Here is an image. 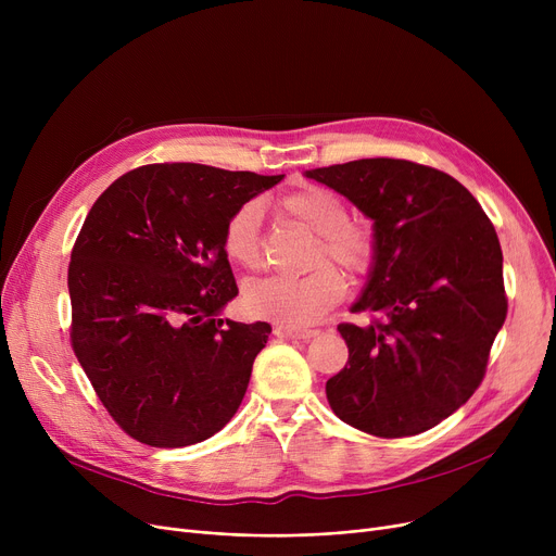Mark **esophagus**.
Returning a JSON list of instances; mask_svg holds the SVG:
<instances>
[{"instance_id": "esophagus-1", "label": "esophagus", "mask_w": 556, "mask_h": 556, "mask_svg": "<svg viewBox=\"0 0 556 556\" xmlns=\"http://www.w3.org/2000/svg\"><path fill=\"white\" fill-rule=\"evenodd\" d=\"M275 336L281 338V340H311V338L317 336V331H313V329L300 331V329H288V327H275Z\"/></svg>"}]
</instances>
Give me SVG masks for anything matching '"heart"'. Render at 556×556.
<instances>
[{"instance_id": "heart-1", "label": "heart", "mask_w": 556, "mask_h": 556, "mask_svg": "<svg viewBox=\"0 0 556 556\" xmlns=\"http://www.w3.org/2000/svg\"><path fill=\"white\" fill-rule=\"evenodd\" d=\"M281 210L308 227L315 237L311 266L304 277H266L245 288V308L258 319L279 327L302 329L319 323L346 293L342 275L325 261H333L352 277L365 279L378 261L376 229L361 218H349V204L336 191L325 187H302L281 198ZM220 245L225 256L245 270H256L263 263L261 204L243 202L233 210L225 225Z\"/></svg>"}]
</instances>
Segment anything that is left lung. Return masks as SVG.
<instances>
[{
	"instance_id": "left-lung-1",
	"label": "left lung",
	"mask_w": 556,
	"mask_h": 556,
	"mask_svg": "<svg viewBox=\"0 0 556 556\" xmlns=\"http://www.w3.org/2000/svg\"><path fill=\"white\" fill-rule=\"evenodd\" d=\"M374 220L378 261L338 325L349 361L327 381L331 410L367 434H419L480 388L507 317L503 250L480 202L448 173L407 160L306 170Z\"/></svg>"
}]
</instances>
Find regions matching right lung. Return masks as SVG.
Returning <instances> with one entry per match:
<instances>
[{"label": "right lung", "instance_id": "right-lung-1", "mask_svg": "<svg viewBox=\"0 0 556 556\" xmlns=\"http://www.w3.org/2000/svg\"><path fill=\"white\" fill-rule=\"evenodd\" d=\"M281 178L146 164L92 204L67 273L70 338L108 415L132 440L191 446L239 410L273 329L216 317L239 295L223 225Z\"/></svg>", "mask_w": 556, "mask_h": 556}]
</instances>
